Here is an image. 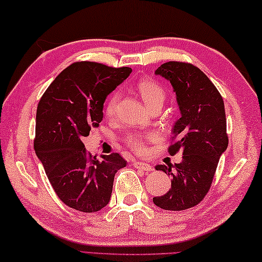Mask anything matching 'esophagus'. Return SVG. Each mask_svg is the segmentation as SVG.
<instances>
[{
	"label": "esophagus",
	"mask_w": 262,
	"mask_h": 262,
	"mask_svg": "<svg viewBox=\"0 0 262 262\" xmlns=\"http://www.w3.org/2000/svg\"><path fill=\"white\" fill-rule=\"evenodd\" d=\"M134 166L137 169H141V170H144L146 172L153 170V168H152V166H150V164L145 163V162H141V161H135L134 162Z\"/></svg>",
	"instance_id": "obj_1"
}]
</instances>
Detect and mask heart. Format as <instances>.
Returning <instances> with one entry per match:
<instances>
[{"label": "heart", "instance_id": "b5f03b06", "mask_svg": "<svg viewBox=\"0 0 262 262\" xmlns=\"http://www.w3.org/2000/svg\"><path fill=\"white\" fill-rule=\"evenodd\" d=\"M137 91H138L141 99L144 100L145 104L147 105L149 109H153L154 107H158V105L161 107L164 100H166V91L163 90V87L158 84L155 80L149 79V78H145V79H141L140 81H138V84H137ZM118 101L119 93L117 91L113 92V93L108 96L107 100H105L104 114L107 115L108 117L113 116L115 112H116ZM154 137V135L143 136L139 134H131L125 138V143L131 149L136 150V152H141V150H144L145 148V140L152 139Z\"/></svg>", "mask_w": 262, "mask_h": 262}]
</instances>
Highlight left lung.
<instances>
[{
    "label": "left lung",
    "instance_id": "obj_1",
    "mask_svg": "<svg viewBox=\"0 0 262 262\" xmlns=\"http://www.w3.org/2000/svg\"><path fill=\"white\" fill-rule=\"evenodd\" d=\"M171 82L176 93L181 118L172 128L175 143L168 152H183L175 166L159 164L155 168L172 177L166 194L153 198L158 207L184 210L198 205L212 185L220 157L228 147L227 119L221 94L209 78L185 62L170 61L155 71Z\"/></svg>",
    "mask_w": 262,
    "mask_h": 262
}]
</instances>
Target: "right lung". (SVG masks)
<instances>
[{"label": "right lung", "instance_id": "add662e5", "mask_svg": "<svg viewBox=\"0 0 262 262\" xmlns=\"http://www.w3.org/2000/svg\"><path fill=\"white\" fill-rule=\"evenodd\" d=\"M131 68L76 62L59 73L41 96L34 149L55 193L84 213L107 206L115 173L126 166L118 153H87L82 138L103 118L105 98L130 76Z\"/></svg>", "mask_w": 262, "mask_h": 262}]
</instances>
